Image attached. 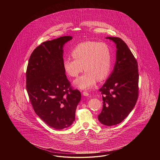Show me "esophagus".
Wrapping results in <instances>:
<instances>
[{
  "mask_svg": "<svg viewBox=\"0 0 160 160\" xmlns=\"http://www.w3.org/2000/svg\"><path fill=\"white\" fill-rule=\"evenodd\" d=\"M82 94H83V95L86 96V97H88V96H89V93H88V92H83Z\"/></svg>",
  "mask_w": 160,
  "mask_h": 160,
  "instance_id": "esophagus-1",
  "label": "esophagus"
}]
</instances>
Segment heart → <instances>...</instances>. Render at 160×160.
<instances>
[{"mask_svg":"<svg viewBox=\"0 0 160 160\" xmlns=\"http://www.w3.org/2000/svg\"><path fill=\"white\" fill-rule=\"evenodd\" d=\"M74 59L65 58L63 66L68 75L72 78L78 77L85 70V73L76 79L74 83L81 89H89L97 81H102L109 75L112 65V53L105 43L85 42L76 46L71 52Z\"/></svg>","mask_w":160,"mask_h":160,"instance_id":"obj_1","label":"heart"}]
</instances>
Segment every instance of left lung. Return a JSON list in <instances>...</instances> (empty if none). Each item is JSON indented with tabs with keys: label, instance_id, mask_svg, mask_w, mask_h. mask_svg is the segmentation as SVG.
<instances>
[{
	"label": "left lung",
	"instance_id": "obj_1",
	"mask_svg": "<svg viewBox=\"0 0 160 160\" xmlns=\"http://www.w3.org/2000/svg\"><path fill=\"white\" fill-rule=\"evenodd\" d=\"M116 44V62L114 69L101 92L103 108L98 116L106 126L121 122L129 115L138 97V63L127 44L121 38L107 37Z\"/></svg>",
	"mask_w": 160,
	"mask_h": 160
}]
</instances>
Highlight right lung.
<instances>
[{
  "mask_svg": "<svg viewBox=\"0 0 160 160\" xmlns=\"http://www.w3.org/2000/svg\"><path fill=\"white\" fill-rule=\"evenodd\" d=\"M72 39L64 36L41 43L31 55L26 70V89L35 112L57 130L72 125L81 99L63 66V47Z\"/></svg>",
  "mask_w": 160,
  "mask_h": 160,
  "instance_id": "1",
  "label": "right lung"
}]
</instances>
